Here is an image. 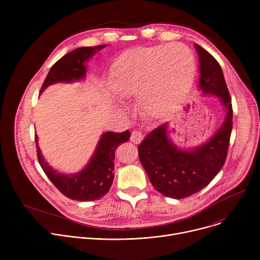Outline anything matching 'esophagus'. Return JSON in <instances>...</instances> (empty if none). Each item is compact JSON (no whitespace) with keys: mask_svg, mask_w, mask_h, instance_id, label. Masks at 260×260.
<instances>
[{"mask_svg":"<svg viewBox=\"0 0 260 260\" xmlns=\"http://www.w3.org/2000/svg\"><path fill=\"white\" fill-rule=\"evenodd\" d=\"M143 139V134L141 131L139 129H134L132 131V134H131V141L134 143V144H139Z\"/></svg>","mask_w":260,"mask_h":260,"instance_id":"obj_1","label":"esophagus"}]
</instances>
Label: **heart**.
Returning a JSON list of instances; mask_svg holds the SVG:
<instances>
[{"label": "heart", "mask_w": 260, "mask_h": 260, "mask_svg": "<svg viewBox=\"0 0 260 260\" xmlns=\"http://www.w3.org/2000/svg\"><path fill=\"white\" fill-rule=\"evenodd\" d=\"M194 71L193 54L182 44L136 48L116 60L110 86L122 99L139 95L144 112L156 115L188 90ZM179 85L175 93H165Z\"/></svg>", "instance_id": "heart-1"}]
</instances>
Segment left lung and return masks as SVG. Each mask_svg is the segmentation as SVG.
Segmentation results:
<instances>
[{
	"label": "left lung",
	"instance_id": "left-lung-1",
	"mask_svg": "<svg viewBox=\"0 0 260 260\" xmlns=\"http://www.w3.org/2000/svg\"><path fill=\"white\" fill-rule=\"evenodd\" d=\"M200 59V89L217 95L223 105L225 120L204 145L181 150L167 134V124L151 131L138 147L139 158L153 187L172 199L190 197L214 179L223 167L233 129L232 98L219 62L206 49L196 44Z\"/></svg>",
	"mask_w": 260,
	"mask_h": 260
}]
</instances>
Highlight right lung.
I'll return each mask as SVG.
<instances>
[{
	"instance_id": "1",
	"label": "right lung",
	"mask_w": 260,
	"mask_h": 260,
	"mask_svg": "<svg viewBox=\"0 0 260 260\" xmlns=\"http://www.w3.org/2000/svg\"><path fill=\"white\" fill-rule=\"evenodd\" d=\"M107 45L93 47H80L69 52L58 59L50 69L42 84V92L47 86L56 82H71L85 77V61ZM128 131L122 133H105L96 147L89 164L80 173L75 175H62L51 169L41 155L38 146V137L35 136L37 157L48 179L67 198L89 202L101 200L112 186L114 179L115 150L119 144L129 140Z\"/></svg>"
}]
</instances>
